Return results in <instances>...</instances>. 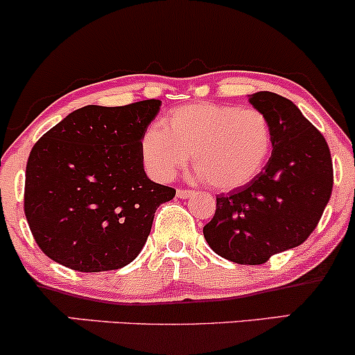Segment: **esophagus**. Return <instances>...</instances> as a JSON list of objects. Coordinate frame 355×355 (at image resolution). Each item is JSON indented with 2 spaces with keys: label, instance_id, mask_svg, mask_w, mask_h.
Wrapping results in <instances>:
<instances>
[{
  "label": "esophagus",
  "instance_id": "obj_1",
  "mask_svg": "<svg viewBox=\"0 0 355 355\" xmlns=\"http://www.w3.org/2000/svg\"><path fill=\"white\" fill-rule=\"evenodd\" d=\"M178 198H182V199H188V198H191L193 196V191H189V189H178Z\"/></svg>",
  "mask_w": 355,
  "mask_h": 355
}]
</instances>
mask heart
Instances as JSON below:
<instances>
[{"instance_id":"heart-1","label":"heart","mask_w":355,"mask_h":355,"mask_svg":"<svg viewBox=\"0 0 355 355\" xmlns=\"http://www.w3.org/2000/svg\"><path fill=\"white\" fill-rule=\"evenodd\" d=\"M142 159L159 181H169L193 159L199 179L218 191L238 189L263 171L273 149L268 117L253 107L188 103L142 137Z\"/></svg>"}]
</instances>
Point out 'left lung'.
I'll use <instances>...</instances> for the list:
<instances>
[{
	"instance_id": "1",
	"label": "left lung",
	"mask_w": 355,
	"mask_h": 355,
	"mask_svg": "<svg viewBox=\"0 0 355 355\" xmlns=\"http://www.w3.org/2000/svg\"><path fill=\"white\" fill-rule=\"evenodd\" d=\"M250 102L272 124V157L252 182L216 196L202 233L226 260L261 265L302 245L317 228L332 194L334 167L325 137L292 101L257 92Z\"/></svg>"
}]
</instances>
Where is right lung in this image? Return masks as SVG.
I'll return each mask as SVG.
<instances>
[{
  "label": "right lung",
  "instance_id": "1",
  "mask_svg": "<svg viewBox=\"0 0 355 355\" xmlns=\"http://www.w3.org/2000/svg\"><path fill=\"white\" fill-rule=\"evenodd\" d=\"M161 101L87 105L51 127L31 149L25 216L46 257L95 273L141 253L154 213L176 189L146 176L142 137Z\"/></svg>",
  "mask_w": 355,
  "mask_h": 355
}]
</instances>
